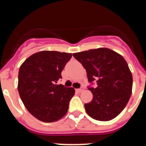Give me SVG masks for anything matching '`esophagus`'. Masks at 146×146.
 Listing matches in <instances>:
<instances>
[{"label":"esophagus","instance_id":"34e87169","mask_svg":"<svg viewBox=\"0 0 146 146\" xmlns=\"http://www.w3.org/2000/svg\"><path fill=\"white\" fill-rule=\"evenodd\" d=\"M83 90H84V88H78V89H76V91H77L78 93H81L82 91H83Z\"/></svg>","mask_w":146,"mask_h":146}]
</instances>
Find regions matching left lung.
I'll list each match as a JSON object with an SVG mask.
<instances>
[{"instance_id":"obj_1","label":"left lung","mask_w":146,"mask_h":146,"mask_svg":"<svg viewBox=\"0 0 146 146\" xmlns=\"http://www.w3.org/2000/svg\"><path fill=\"white\" fill-rule=\"evenodd\" d=\"M86 69L90 82L96 81V88H89L93 99L85 104L86 111L95 120L108 121L122 112L132 91V75L123 56L108 48L91 49L73 53Z\"/></svg>"}]
</instances>
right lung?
Returning a JSON list of instances; mask_svg holds the SVG:
<instances>
[{"label": "right lung", "mask_w": 146, "mask_h": 146, "mask_svg": "<svg viewBox=\"0 0 146 146\" xmlns=\"http://www.w3.org/2000/svg\"><path fill=\"white\" fill-rule=\"evenodd\" d=\"M72 56L45 50L33 54L20 66L18 92L28 112L39 121L54 122L66 114L75 91L56 83Z\"/></svg>", "instance_id": "right-lung-1"}]
</instances>
